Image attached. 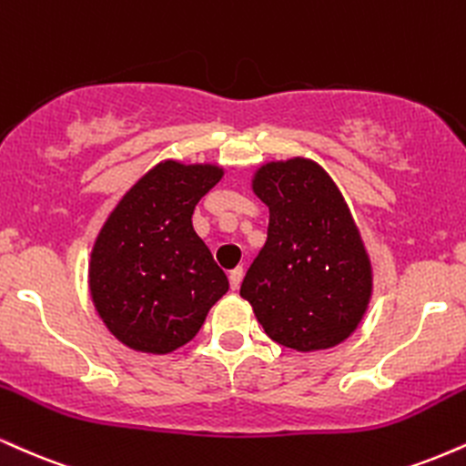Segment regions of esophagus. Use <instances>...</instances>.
Wrapping results in <instances>:
<instances>
[{"label":"esophagus","mask_w":466,"mask_h":466,"mask_svg":"<svg viewBox=\"0 0 466 466\" xmlns=\"http://www.w3.org/2000/svg\"><path fill=\"white\" fill-rule=\"evenodd\" d=\"M240 282H243V267L232 268V271H229V289L238 290Z\"/></svg>","instance_id":"1"}]
</instances>
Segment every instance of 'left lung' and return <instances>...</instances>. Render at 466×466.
Segmentation results:
<instances>
[{"instance_id":"obj_1","label":"left lung","mask_w":466,"mask_h":466,"mask_svg":"<svg viewBox=\"0 0 466 466\" xmlns=\"http://www.w3.org/2000/svg\"><path fill=\"white\" fill-rule=\"evenodd\" d=\"M254 190L271 217L240 295L276 343L339 345L371 297V267L343 195L321 167L299 158L262 167Z\"/></svg>"}]
</instances>
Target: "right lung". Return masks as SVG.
<instances>
[{
  "instance_id": "obj_1",
  "label": "right lung",
  "mask_w": 466,
  "mask_h": 466,
  "mask_svg": "<svg viewBox=\"0 0 466 466\" xmlns=\"http://www.w3.org/2000/svg\"><path fill=\"white\" fill-rule=\"evenodd\" d=\"M221 176L218 167L162 162L127 190L95 240V308L132 350L169 354L188 343L228 293L226 273L190 221Z\"/></svg>"
}]
</instances>
